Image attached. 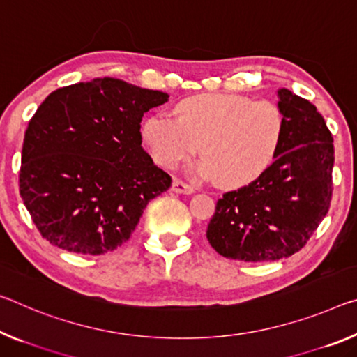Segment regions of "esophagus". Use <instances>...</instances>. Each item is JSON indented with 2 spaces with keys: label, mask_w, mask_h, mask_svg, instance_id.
Returning a JSON list of instances; mask_svg holds the SVG:
<instances>
[{
  "label": "esophagus",
  "mask_w": 357,
  "mask_h": 357,
  "mask_svg": "<svg viewBox=\"0 0 357 357\" xmlns=\"http://www.w3.org/2000/svg\"><path fill=\"white\" fill-rule=\"evenodd\" d=\"M172 190L176 192V194H185V195L194 194V188H192V185H189V184L183 183V181H181V179H173Z\"/></svg>",
  "instance_id": "obj_1"
}]
</instances>
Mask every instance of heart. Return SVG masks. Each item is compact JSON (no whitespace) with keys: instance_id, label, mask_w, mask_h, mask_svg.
Masks as SVG:
<instances>
[{"instance_id":"1","label":"heart","mask_w":357,"mask_h":357,"mask_svg":"<svg viewBox=\"0 0 357 357\" xmlns=\"http://www.w3.org/2000/svg\"><path fill=\"white\" fill-rule=\"evenodd\" d=\"M176 119H146L143 137L158 165L173 168L200 148L202 173L229 188L259 178L281 144L284 119L268 100L234 93H200L174 107Z\"/></svg>"}]
</instances>
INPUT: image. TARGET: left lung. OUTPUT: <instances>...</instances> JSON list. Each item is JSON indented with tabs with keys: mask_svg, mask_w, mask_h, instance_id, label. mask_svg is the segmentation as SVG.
<instances>
[{
	"mask_svg": "<svg viewBox=\"0 0 357 357\" xmlns=\"http://www.w3.org/2000/svg\"><path fill=\"white\" fill-rule=\"evenodd\" d=\"M284 132L275 162L251 184L222 195L206 229L220 256L270 262L302 250L332 199V135L314 105L278 90Z\"/></svg>",
	"mask_w": 357,
	"mask_h": 357,
	"instance_id": "left-lung-1",
	"label": "left lung"
}]
</instances>
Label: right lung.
Here are the masks:
<instances>
[{
  "instance_id": "obj_1",
  "label": "right lung",
  "mask_w": 357,
  "mask_h": 357,
  "mask_svg": "<svg viewBox=\"0 0 357 357\" xmlns=\"http://www.w3.org/2000/svg\"><path fill=\"white\" fill-rule=\"evenodd\" d=\"M168 93L114 77L56 89L24 138L20 197L43 238L98 256L123 245L172 178L141 146L144 112Z\"/></svg>"
}]
</instances>
